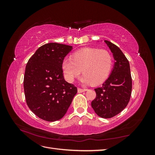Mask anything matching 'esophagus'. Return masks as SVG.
<instances>
[{"label": "esophagus", "instance_id": "obj_1", "mask_svg": "<svg viewBox=\"0 0 155 155\" xmlns=\"http://www.w3.org/2000/svg\"><path fill=\"white\" fill-rule=\"evenodd\" d=\"M86 91H87V89H85V88H78V92L79 93H81V92H85Z\"/></svg>", "mask_w": 155, "mask_h": 155}]
</instances>
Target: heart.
<instances>
[{"mask_svg": "<svg viewBox=\"0 0 155 155\" xmlns=\"http://www.w3.org/2000/svg\"><path fill=\"white\" fill-rule=\"evenodd\" d=\"M112 64L113 59L109 51L96 48H85L76 51L73 58H64L62 68L65 78L70 82H72L82 70L81 81L96 85L105 81L109 76Z\"/></svg>", "mask_w": 155, "mask_h": 155, "instance_id": "b5f03b06", "label": "heart"}]
</instances>
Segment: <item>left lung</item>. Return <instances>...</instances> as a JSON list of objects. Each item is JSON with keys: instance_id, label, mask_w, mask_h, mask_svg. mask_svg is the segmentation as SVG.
Returning a JSON list of instances; mask_svg holds the SVG:
<instances>
[{"instance_id": "1", "label": "left lung", "mask_w": 155, "mask_h": 155, "mask_svg": "<svg viewBox=\"0 0 155 155\" xmlns=\"http://www.w3.org/2000/svg\"><path fill=\"white\" fill-rule=\"evenodd\" d=\"M116 61L113 70L102 87L95 88L96 96L91 103L96 113L104 118L118 114L127 105L132 91L130 65L121 50L105 40Z\"/></svg>"}]
</instances>
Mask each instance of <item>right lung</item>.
Masks as SVG:
<instances>
[{
  "instance_id": "add662e5",
  "label": "right lung",
  "mask_w": 155,
  "mask_h": 155,
  "mask_svg": "<svg viewBox=\"0 0 155 155\" xmlns=\"http://www.w3.org/2000/svg\"><path fill=\"white\" fill-rule=\"evenodd\" d=\"M72 46L50 43L37 49L26 64L24 90L26 104L41 119H61L78 92L64 80L62 63Z\"/></svg>"
}]
</instances>
